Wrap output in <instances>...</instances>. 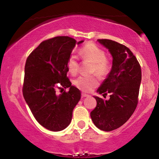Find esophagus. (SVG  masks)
Here are the masks:
<instances>
[{"label":"esophagus","mask_w":159,"mask_h":159,"mask_svg":"<svg viewBox=\"0 0 159 159\" xmlns=\"http://www.w3.org/2000/svg\"><path fill=\"white\" fill-rule=\"evenodd\" d=\"M82 96L83 97V98H85V97H89V96H90V95H88V94H86V93H82Z\"/></svg>","instance_id":"34e87169"}]
</instances>
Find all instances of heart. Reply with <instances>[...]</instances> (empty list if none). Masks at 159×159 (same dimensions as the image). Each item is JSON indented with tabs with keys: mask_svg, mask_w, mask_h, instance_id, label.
Returning <instances> with one entry per match:
<instances>
[{
	"mask_svg": "<svg viewBox=\"0 0 159 159\" xmlns=\"http://www.w3.org/2000/svg\"><path fill=\"white\" fill-rule=\"evenodd\" d=\"M80 56L84 61L92 62L93 66L91 72L95 73L100 77H104L109 73L110 63L106 59L105 51L94 43H88L79 51ZM69 72L75 75L79 71V63L75 56H71L67 62ZM74 84L77 88L84 92H90L98 86V80L95 76H80L76 79Z\"/></svg>",
	"mask_w": 159,
	"mask_h": 159,
	"instance_id": "b5f03b06",
	"label": "heart"
}]
</instances>
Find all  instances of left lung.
Instances as JSON below:
<instances>
[{
  "label": "left lung",
  "mask_w": 159,
  "mask_h": 159,
  "mask_svg": "<svg viewBox=\"0 0 159 159\" xmlns=\"http://www.w3.org/2000/svg\"><path fill=\"white\" fill-rule=\"evenodd\" d=\"M98 42L108 50L113 61L111 70L97 93L111 95L108 101L94 96L97 106L90 116L98 129L109 132L122 126L134 113L138 103L142 73L136 57L125 45L107 39Z\"/></svg>",
  "instance_id": "8db88e82"
}]
</instances>
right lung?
Returning <instances> with one entry per match:
<instances>
[{
  "label": "right lung",
  "mask_w": 159,
  "mask_h": 159,
  "mask_svg": "<svg viewBox=\"0 0 159 159\" xmlns=\"http://www.w3.org/2000/svg\"><path fill=\"white\" fill-rule=\"evenodd\" d=\"M77 42L68 36L43 41L26 61L23 96L38 122L53 132L61 131L71 123L72 112L81 98L79 89L67 77V62ZM58 86L70 88L57 95Z\"/></svg>",
  "instance_id": "right-lung-1"
}]
</instances>
